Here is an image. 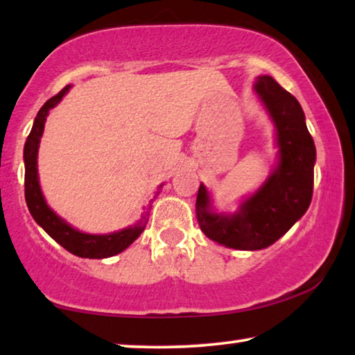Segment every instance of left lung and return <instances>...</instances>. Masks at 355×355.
I'll list each match as a JSON object with an SVG mask.
<instances>
[{
    "mask_svg": "<svg viewBox=\"0 0 355 355\" xmlns=\"http://www.w3.org/2000/svg\"><path fill=\"white\" fill-rule=\"evenodd\" d=\"M253 89L276 125V168L234 214L211 210L204 183L196 199L204 234L236 250H261L280 239L306 214L314 188L315 145L298 100L268 75L258 76Z\"/></svg>",
    "mask_w": 355,
    "mask_h": 355,
    "instance_id": "1",
    "label": "left lung"
}]
</instances>
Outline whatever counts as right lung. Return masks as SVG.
I'll return each instance as SVG.
<instances>
[{"instance_id": "add662e5", "label": "right lung", "mask_w": 355, "mask_h": 355, "mask_svg": "<svg viewBox=\"0 0 355 355\" xmlns=\"http://www.w3.org/2000/svg\"><path fill=\"white\" fill-rule=\"evenodd\" d=\"M71 86H65L62 91L47 100L42 105L41 110L36 114L33 127H31L30 135L26 137L25 148H24V161H25V200L28 205V210L33 220L38 223L57 244H60L65 250L73 255L81 258H108L114 257L125 250L141 232L148 223V214H150L151 205L141 218L137 221L134 226L129 228L110 232V234H87V232L78 231L68 225L65 220L60 218L59 215L47 205L44 196H42L40 178H38V148L40 140L44 132V123L49 111L60 102ZM162 187V184H161ZM159 194V193H156Z\"/></svg>"}]
</instances>
